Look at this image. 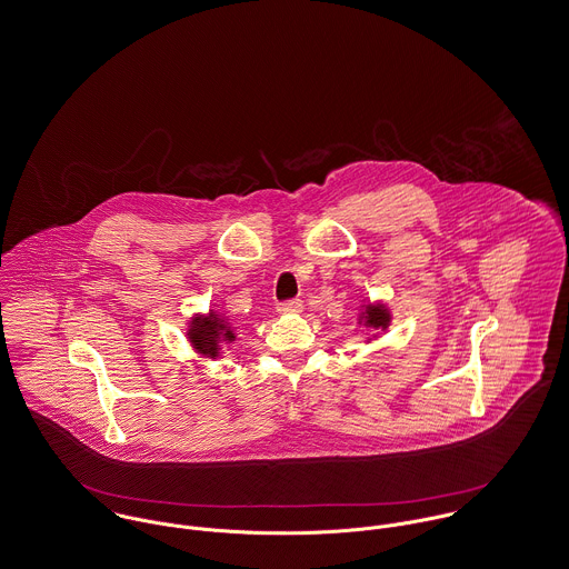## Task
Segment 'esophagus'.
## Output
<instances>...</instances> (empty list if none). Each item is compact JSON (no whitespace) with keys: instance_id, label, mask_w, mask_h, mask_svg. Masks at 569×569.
<instances>
[{"instance_id":"1","label":"esophagus","mask_w":569,"mask_h":569,"mask_svg":"<svg viewBox=\"0 0 569 569\" xmlns=\"http://www.w3.org/2000/svg\"><path fill=\"white\" fill-rule=\"evenodd\" d=\"M301 310H303V301L301 299H288V301H281L277 306L279 315H299Z\"/></svg>"}]
</instances>
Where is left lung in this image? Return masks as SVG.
<instances>
[{
    "label": "left lung",
    "mask_w": 569,
    "mask_h": 569,
    "mask_svg": "<svg viewBox=\"0 0 569 569\" xmlns=\"http://www.w3.org/2000/svg\"><path fill=\"white\" fill-rule=\"evenodd\" d=\"M367 325L373 327V329H383L388 325V312L381 308V306H373V308H367Z\"/></svg>",
    "instance_id": "left-lung-1"
}]
</instances>
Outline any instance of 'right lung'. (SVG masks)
<instances>
[{
  "label": "right lung",
  "instance_id": "right-lung-1",
  "mask_svg": "<svg viewBox=\"0 0 569 569\" xmlns=\"http://www.w3.org/2000/svg\"><path fill=\"white\" fill-rule=\"evenodd\" d=\"M220 338L233 340V331L227 327V322L216 315H209V318H193L190 327V340L196 351L216 358L218 356V342Z\"/></svg>",
  "mask_w": 569,
  "mask_h": 569
}]
</instances>
